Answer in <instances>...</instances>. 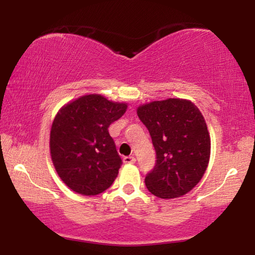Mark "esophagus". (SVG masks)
<instances>
[{
    "label": "esophagus",
    "mask_w": 255,
    "mask_h": 255,
    "mask_svg": "<svg viewBox=\"0 0 255 255\" xmlns=\"http://www.w3.org/2000/svg\"><path fill=\"white\" fill-rule=\"evenodd\" d=\"M136 162V158L133 156H125L124 157V163L126 164H133Z\"/></svg>",
    "instance_id": "obj_1"
}]
</instances>
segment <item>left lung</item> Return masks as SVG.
Returning <instances> with one entry per match:
<instances>
[{
  "label": "left lung",
  "mask_w": 255,
  "mask_h": 255,
  "mask_svg": "<svg viewBox=\"0 0 255 255\" xmlns=\"http://www.w3.org/2000/svg\"><path fill=\"white\" fill-rule=\"evenodd\" d=\"M137 115L156 153L145 178L148 191L163 199L185 195L201 180L209 162L210 137L201 112L188 100L167 99L139 107Z\"/></svg>",
  "instance_id": "left-lung-1"
}]
</instances>
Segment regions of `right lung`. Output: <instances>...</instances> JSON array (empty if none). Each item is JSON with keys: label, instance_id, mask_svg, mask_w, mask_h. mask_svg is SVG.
<instances>
[{"label": "right lung", "instance_id": "obj_1", "mask_svg": "<svg viewBox=\"0 0 255 255\" xmlns=\"http://www.w3.org/2000/svg\"><path fill=\"white\" fill-rule=\"evenodd\" d=\"M126 109L125 103L89 94L59 110L50 130V154L73 191L96 196L114 183L123 161L108 128Z\"/></svg>", "mask_w": 255, "mask_h": 255}]
</instances>
